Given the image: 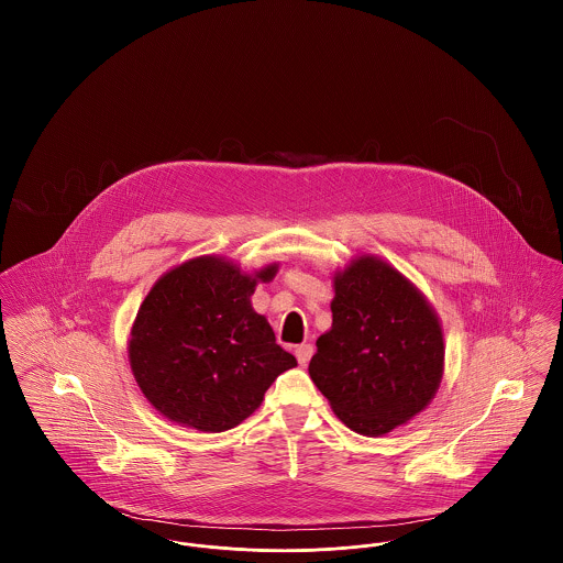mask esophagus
<instances>
[{
    "mask_svg": "<svg viewBox=\"0 0 563 563\" xmlns=\"http://www.w3.org/2000/svg\"><path fill=\"white\" fill-rule=\"evenodd\" d=\"M312 354H314V346H312V344H299V346L295 349V356H297V361H299L301 367L310 363Z\"/></svg>",
    "mask_w": 563,
    "mask_h": 563,
    "instance_id": "obj_1",
    "label": "esophagus"
}]
</instances>
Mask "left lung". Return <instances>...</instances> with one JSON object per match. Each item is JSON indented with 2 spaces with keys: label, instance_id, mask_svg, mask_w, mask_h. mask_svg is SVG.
Returning <instances> with one entry per match:
<instances>
[{
  "label": "left lung",
  "instance_id": "left-lung-1",
  "mask_svg": "<svg viewBox=\"0 0 563 563\" xmlns=\"http://www.w3.org/2000/svg\"><path fill=\"white\" fill-rule=\"evenodd\" d=\"M331 329L317 340L310 377L349 429L382 437L434 399L443 327L427 295L375 255L333 274Z\"/></svg>",
  "mask_w": 563,
  "mask_h": 563
}]
</instances>
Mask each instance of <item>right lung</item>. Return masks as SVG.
<instances>
[{
	"label": "right lung",
	"instance_id": "1",
	"mask_svg": "<svg viewBox=\"0 0 563 563\" xmlns=\"http://www.w3.org/2000/svg\"><path fill=\"white\" fill-rule=\"evenodd\" d=\"M276 272V262L244 272L228 257L200 255L154 283L134 317L129 361L166 420L202 432L234 429L297 365L251 306L257 283Z\"/></svg>",
	"mask_w": 563,
	"mask_h": 563
}]
</instances>
